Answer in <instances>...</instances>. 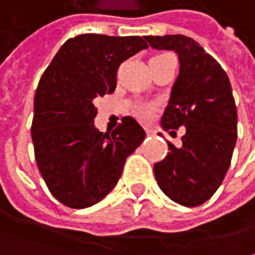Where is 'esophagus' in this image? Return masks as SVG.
<instances>
[{"label":"esophagus","instance_id":"1","mask_svg":"<svg viewBox=\"0 0 255 255\" xmlns=\"http://www.w3.org/2000/svg\"><path fill=\"white\" fill-rule=\"evenodd\" d=\"M145 132H147V135H153V134H154V131H153V129H150V128H147V129H145Z\"/></svg>","mask_w":255,"mask_h":255}]
</instances>
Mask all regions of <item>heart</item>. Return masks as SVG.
I'll list each match as a JSON object with an SVG mask.
<instances>
[{
	"instance_id": "obj_1",
	"label": "heart",
	"mask_w": 255,
	"mask_h": 255,
	"mask_svg": "<svg viewBox=\"0 0 255 255\" xmlns=\"http://www.w3.org/2000/svg\"><path fill=\"white\" fill-rule=\"evenodd\" d=\"M134 113H135V115H137L140 120L147 121V120H150L151 115H153V107L148 105V104H141V105H137V107H135Z\"/></svg>"
}]
</instances>
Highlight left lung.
<instances>
[{"label":"left lung","mask_w":255,"mask_h":255,"mask_svg":"<svg viewBox=\"0 0 255 255\" xmlns=\"http://www.w3.org/2000/svg\"><path fill=\"white\" fill-rule=\"evenodd\" d=\"M157 50H173L180 70L173 85L161 127L185 126L182 145L167 141L170 153L154 164L157 185L183 206H199L221 186L237 142V107L230 79L217 60L193 38L144 36Z\"/></svg>","instance_id":"8db88e82"}]
</instances>
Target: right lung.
<instances>
[{
    "label": "right lung",
    "mask_w": 255,
    "mask_h": 255,
    "mask_svg": "<svg viewBox=\"0 0 255 255\" xmlns=\"http://www.w3.org/2000/svg\"><path fill=\"white\" fill-rule=\"evenodd\" d=\"M147 47L140 36L81 34L69 38L41 75L31 124L34 156L50 193L69 208L102 201L145 138L131 117L111 132L98 131L94 102L113 94L120 65Z\"/></svg>",
    "instance_id": "add662e5"
}]
</instances>
